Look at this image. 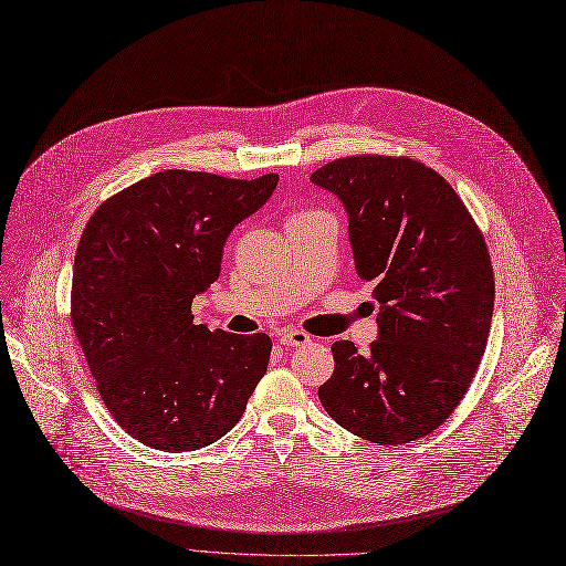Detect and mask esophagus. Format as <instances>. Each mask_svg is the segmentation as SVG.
Returning <instances> with one entry per match:
<instances>
[{
  "mask_svg": "<svg viewBox=\"0 0 566 566\" xmlns=\"http://www.w3.org/2000/svg\"><path fill=\"white\" fill-rule=\"evenodd\" d=\"M310 342H312V337L307 333L295 331V328H289L280 335V344H284V346H305Z\"/></svg>",
  "mask_w": 566,
  "mask_h": 566,
  "instance_id": "obj_1",
  "label": "esophagus"
}]
</instances>
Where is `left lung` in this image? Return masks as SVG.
<instances>
[{"mask_svg":"<svg viewBox=\"0 0 566 566\" xmlns=\"http://www.w3.org/2000/svg\"><path fill=\"white\" fill-rule=\"evenodd\" d=\"M312 184L344 203L355 271L378 303V339L367 353L335 342L318 399L365 440H418L450 418L482 363L495 298L484 235L454 188L418 160L339 158Z\"/></svg>","mask_w":566,"mask_h":566,"instance_id":"obj_1","label":"left lung"}]
</instances>
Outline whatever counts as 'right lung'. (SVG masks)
<instances>
[{"instance_id": "1", "label": "right lung", "mask_w": 566, "mask_h": 566, "mask_svg": "<svg viewBox=\"0 0 566 566\" xmlns=\"http://www.w3.org/2000/svg\"><path fill=\"white\" fill-rule=\"evenodd\" d=\"M277 181L167 169L109 197L86 222L73 328L105 408L146 448L192 452L220 440L265 374L271 337L211 333L190 307L220 277L233 227Z\"/></svg>"}]
</instances>
